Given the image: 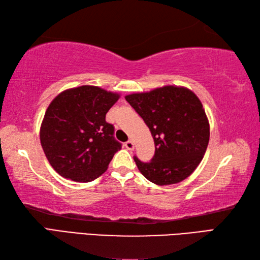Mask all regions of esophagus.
Wrapping results in <instances>:
<instances>
[{
    "label": "esophagus",
    "instance_id": "1",
    "mask_svg": "<svg viewBox=\"0 0 260 260\" xmlns=\"http://www.w3.org/2000/svg\"><path fill=\"white\" fill-rule=\"evenodd\" d=\"M125 147L127 148V150H134V143H133V141H127L126 143H125Z\"/></svg>",
    "mask_w": 260,
    "mask_h": 260
}]
</instances>
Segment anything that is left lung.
I'll list each match as a JSON object with an SVG mask.
<instances>
[{
    "label": "left lung",
    "mask_w": 260,
    "mask_h": 260,
    "mask_svg": "<svg viewBox=\"0 0 260 260\" xmlns=\"http://www.w3.org/2000/svg\"><path fill=\"white\" fill-rule=\"evenodd\" d=\"M125 99L145 121L155 144L151 162L134 156L140 172L157 185L179 183L192 174L210 137L208 117L196 93L184 87L164 86Z\"/></svg>",
    "instance_id": "left-lung-1"
}]
</instances>
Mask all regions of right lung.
Listing matches in <instances>:
<instances>
[{
  "label": "right lung",
  "mask_w": 260,
  "mask_h": 260,
  "mask_svg": "<svg viewBox=\"0 0 260 260\" xmlns=\"http://www.w3.org/2000/svg\"><path fill=\"white\" fill-rule=\"evenodd\" d=\"M119 95L96 86L62 91L49 105L40 141L49 163L66 179L90 182L107 170L121 144L106 114Z\"/></svg>",
  "instance_id": "obj_1"
}]
</instances>
